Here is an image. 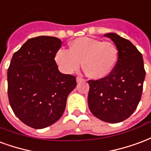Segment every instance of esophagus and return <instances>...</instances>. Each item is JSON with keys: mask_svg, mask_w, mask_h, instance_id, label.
<instances>
[{"mask_svg": "<svg viewBox=\"0 0 151 151\" xmlns=\"http://www.w3.org/2000/svg\"><path fill=\"white\" fill-rule=\"evenodd\" d=\"M83 81H84V80H83V79H82V78H80V77H77V78H76V82H77V83H80V82H83Z\"/></svg>", "mask_w": 151, "mask_h": 151, "instance_id": "34e87169", "label": "esophagus"}]
</instances>
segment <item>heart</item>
Instances as JSON below:
<instances>
[{
	"label": "heart",
	"instance_id": "heart-1",
	"mask_svg": "<svg viewBox=\"0 0 151 151\" xmlns=\"http://www.w3.org/2000/svg\"><path fill=\"white\" fill-rule=\"evenodd\" d=\"M55 59L66 73H72L80 68L81 63L88 76L100 80L110 74L118 59V50L109 42L83 37L72 41L69 49L60 48Z\"/></svg>",
	"mask_w": 151,
	"mask_h": 151
}]
</instances>
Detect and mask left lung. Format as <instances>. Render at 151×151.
Wrapping results in <instances>:
<instances>
[{
	"label": "left lung",
	"instance_id": "8db88e82",
	"mask_svg": "<svg viewBox=\"0 0 151 151\" xmlns=\"http://www.w3.org/2000/svg\"><path fill=\"white\" fill-rule=\"evenodd\" d=\"M111 38L118 50V59L110 74L98 80H88V107L101 121L118 123L130 116L142 97L146 76L142 54L131 42L115 33Z\"/></svg>",
	"mask_w": 151,
	"mask_h": 151
}]
</instances>
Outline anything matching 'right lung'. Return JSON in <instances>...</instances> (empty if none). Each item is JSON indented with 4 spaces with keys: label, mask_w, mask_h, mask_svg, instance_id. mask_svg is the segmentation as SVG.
<instances>
[{
    "label": "right lung",
    "mask_w": 151,
    "mask_h": 151,
    "mask_svg": "<svg viewBox=\"0 0 151 151\" xmlns=\"http://www.w3.org/2000/svg\"><path fill=\"white\" fill-rule=\"evenodd\" d=\"M59 38H29L14 54L8 69V96L15 115L34 129L53 125L63 116L76 77L63 74L55 60Z\"/></svg>",
    "instance_id": "obj_1"
}]
</instances>
